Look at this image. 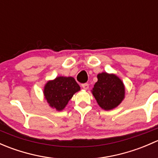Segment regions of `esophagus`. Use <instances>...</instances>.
Wrapping results in <instances>:
<instances>
[{
  "label": "esophagus",
  "mask_w": 158,
  "mask_h": 158,
  "mask_svg": "<svg viewBox=\"0 0 158 158\" xmlns=\"http://www.w3.org/2000/svg\"><path fill=\"white\" fill-rule=\"evenodd\" d=\"M82 87L85 90H87V89H89V84L87 83H84V84H82Z\"/></svg>",
  "instance_id": "1"
}]
</instances>
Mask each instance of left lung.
I'll use <instances>...</instances> for the list:
<instances>
[{
	"mask_svg": "<svg viewBox=\"0 0 158 158\" xmlns=\"http://www.w3.org/2000/svg\"><path fill=\"white\" fill-rule=\"evenodd\" d=\"M98 81L92 88V93L98 106L109 111L115 109L125 96V87L122 79L114 73L106 72L97 75Z\"/></svg>",
	"mask_w": 158,
	"mask_h": 158,
	"instance_id": "left-lung-1",
	"label": "left lung"
}]
</instances>
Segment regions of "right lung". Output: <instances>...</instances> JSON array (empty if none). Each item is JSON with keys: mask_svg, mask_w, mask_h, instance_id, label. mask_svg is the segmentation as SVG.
Segmentation results:
<instances>
[{"mask_svg": "<svg viewBox=\"0 0 158 158\" xmlns=\"http://www.w3.org/2000/svg\"><path fill=\"white\" fill-rule=\"evenodd\" d=\"M79 90L80 86L73 77L57 76L45 84L44 95L51 108L60 111L66 108L73 95Z\"/></svg>", "mask_w": 158, "mask_h": 158, "instance_id": "right-lung-1", "label": "right lung"}]
</instances>
